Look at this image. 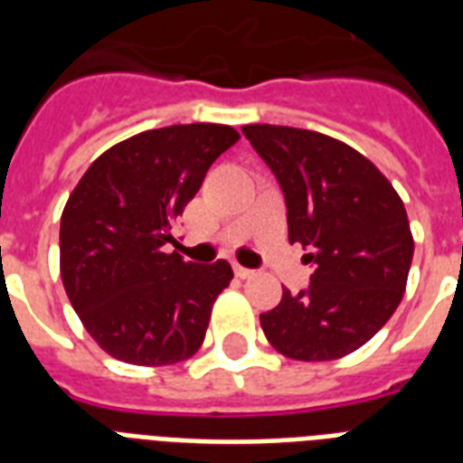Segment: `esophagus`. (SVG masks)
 Segmentation results:
<instances>
[{
	"mask_svg": "<svg viewBox=\"0 0 463 463\" xmlns=\"http://www.w3.org/2000/svg\"><path fill=\"white\" fill-rule=\"evenodd\" d=\"M232 271H235V276H238V279H250V276H254L252 269L240 267V264H235V267H232Z\"/></svg>",
	"mask_w": 463,
	"mask_h": 463,
	"instance_id": "1",
	"label": "esophagus"
}]
</instances>
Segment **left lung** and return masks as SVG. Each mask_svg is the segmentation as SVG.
Listing matches in <instances>:
<instances>
[{
  "instance_id": "obj_1",
  "label": "left lung",
  "mask_w": 463,
  "mask_h": 463,
  "mask_svg": "<svg viewBox=\"0 0 463 463\" xmlns=\"http://www.w3.org/2000/svg\"><path fill=\"white\" fill-rule=\"evenodd\" d=\"M276 175L288 240L315 267L300 293L260 315L269 344L293 360H336L367 344L406 290L413 238L403 202L377 167L344 141L296 127H242Z\"/></svg>"
}]
</instances>
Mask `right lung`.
Masks as SVG:
<instances>
[{
  "mask_svg": "<svg viewBox=\"0 0 463 463\" xmlns=\"http://www.w3.org/2000/svg\"><path fill=\"white\" fill-rule=\"evenodd\" d=\"M238 139L232 127L203 122L141 132L98 156L69 196L60 223L61 283L112 358L173 365L203 344L232 269L225 260L192 264L165 245L211 163Z\"/></svg>",
  "mask_w": 463,
  "mask_h": 463,
  "instance_id": "add662e5",
  "label": "right lung"
}]
</instances>
